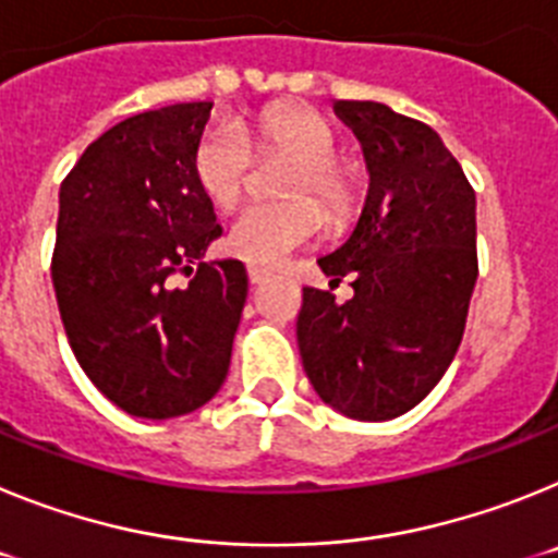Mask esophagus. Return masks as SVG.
Segmentation results:
<instances>
[{
    "mask_svg": "<svg viewBox=\"0 0 558 558\" xmlns=\"http://www.w3.org/2000/svg\"><path fill=\"white\" fill-rule=\"evenodd\" d=\"M268 270L265 268H256V265H248V282L251 284H263L265 279H268Z\"/></svg>",
    "mask_w": 558,
    "mask_h": 558,
    "instance_id": "esophagus-1",
    "label": "esophagus"
}]
</instances>
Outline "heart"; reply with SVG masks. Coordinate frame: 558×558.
Wrapping results in <instances>:
<instances>
[{
  "instance_id": "b5f03b06",
  "label": "heart",
  "mask_w": 558,
  "mask_h": 558,
  "mask_svg": "<svg viewBox=\"0 0 558 558\" xmlns=\"http://www.w3.org/2000/svg\"><path fill=\"white\" fill-rule=\"evenodd\" d=\"M335 150L332 131L318 113L299 106H274L245 125L211 122L192 156V175L211 204L231 209L245 190L251 153H282L295 161L284 195L299 198L313 192L329 215H340L349 206V186L329 167ZM322 226V209L307 198L254 204L229 226L226 248L256 268H276L293 251L313 243Z\"/></svg>"
}]
</instances>
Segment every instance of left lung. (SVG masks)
I'll use <instances>...</instances> for the list:
<instances>
[{
    "label": "left lung",
    "mask_w": 558,
    "mask_h": 558,
    "mask_svg": "<svg viewBox=\"0 0 558 558\" xmlns=\"http://www.w3.org/2000/svg\"><path fill=\"white\" fill-rule=\"evenodd\" d=\"M357 136L368 172L357 226L318 256L332 282L352 276L338 304L304 288L295 324L315 393L360 422L416 408L461 347L477 282L475 190L425 122L372 100H335Z\"/></svg>",
    "instance_id": "8db88e82"
}]
</instances>
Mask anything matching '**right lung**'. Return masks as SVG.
Segmentation results:
<instances>
[{
    "label": "right lung",
    "mask_w": 558,
    "mask_h": 558,
    "mask_svg": "<svg viewBox=\"0 0 558 558\" xmlns=\"http://www.w3.org/2000/svg\"><path fill=\"white\" fill-rule=\"evenodd\" d=\"M211 102L128 117L83 150L58 195L52 284L86 377L131 416L175 418L223 386L248 295L240 259L201 263L220 236L192 156ZM198 264L190 286L171 274Z\"/></svg>",
    "instance_id": "right-lung-1"
}]
</instances>
